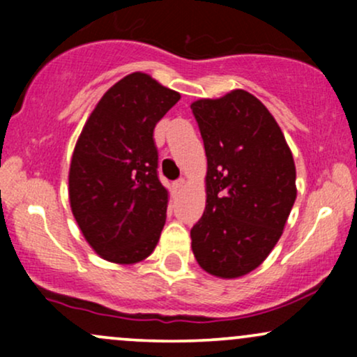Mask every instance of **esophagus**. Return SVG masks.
I'll use <instances>...</instances> for the list:
<instances>
[{
	"label": "esophagus",
	"mask_w": 357,
	"mask_h": 357,
	"mask_svg": "<svg viewBox=\"0 0 357 357\" xmlns=\"http://www.w3.org/2000/svg\"><path fill=\"white\" fill-rule=\"evenodd\" d=\"M184 183H186V181H184V178L176 179V181H174V188H178V190H179V188L184 186Z\"/></svg>",
	"instance_id": "1"
}]
</instances>
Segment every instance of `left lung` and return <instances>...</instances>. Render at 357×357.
<instances>
[{
	"label": "left lung",
	"instance_id": "1",
	"mask_svg": "<svg viewBox=\"0 0 357 357\" xmlns=\"http://www.w3.org/2000/svg\"><path fill=\"white\" fill-rule=\"evenodd\" d=\"M206 151V208L191 228L199 267L235 278L275 247L296 202V165L268 109L245 90L191 104Z\"/></svg>",
	"mask_w": 357,
	"mask_h": 357
}]
</instances>
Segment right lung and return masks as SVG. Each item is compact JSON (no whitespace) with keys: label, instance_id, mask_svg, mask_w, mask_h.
I'll return each mask as SVG.
<instances>
[{"label":"right lung","instance_id":"right-lung-1","mask_svg":"<svg viewBox=\"0 0 357 357\" xmlns=\"http://www.w3.org/2000/svg\"><path fill=\"white\" fill-rule=\"evenodd\" d=\"M179 93L146 73L119 80L85 122L73 151L68 195L90 247L114 264L153 253L166 221L154 127Z\"/></svg>","mask_w":357,"mask_h":357}]
</instances>
